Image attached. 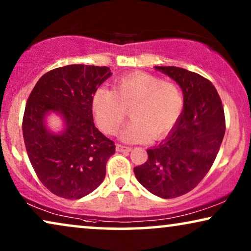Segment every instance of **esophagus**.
Returning <instances> with one entry per match:
<instances>
[{
    "instance_id": "esophagus-1",
    "label": "esophagus",
    "mask_w": 251,
    "mask_h": 251,
    "mask_svg": "<svg viewBox=\"0 0 251 251\" xmlns=\"http://www.w3.org/2000/svg\"><path fill=\"white\" fill-rule=\"evenodd\" d=\"M116 151H118V152H130V151H131V147L121 145V144H116Z\"/></svg>"
}]
</instances>
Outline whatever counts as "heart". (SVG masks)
<instances>
[{
  "label": "heart",
  "instance_id": "1",
  "mask_svg": "<svg viewBox=\"0 0 251 251\" xmlns=\"http://www.w3.org/2000/svg\"><path fill=\"white\" fill-rule=\"evenodd\" d=\"M184 108L179 85L155 75L133 73L119 78L113 90L99 88L92 96V111L99 128L114 135L128 112L132 122L121 132L128 143L163 138L177 125Z\"/></svg>",
  "mask_w": 251,
  "mask_h": 251
}]
</instances>
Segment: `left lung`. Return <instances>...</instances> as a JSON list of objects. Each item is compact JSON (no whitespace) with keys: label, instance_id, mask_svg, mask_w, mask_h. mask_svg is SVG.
I'll use <instances>...</instances> for the list:
<instances>
[{"label":"left lung","instance_id":"left-lung-1","mask_svg":"<svg viewBox=\"0 0 251 251\" xmlns=\"http://www.w3.org/2000/svg\"><path fill=\"white\" fill-rule=\"evenodd\" d=\"M180 85L184 111L169 136L147 150L149 159L133 171L151 193L174 199L193 190L217 156L225 135V114L208 78L175 66H156Z\"/></svg>","mask_w":251,"mask_h":251}]
</instances>
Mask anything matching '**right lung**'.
Masks as SVG:
<instances>
[{
	"instance_id": "obj_1",
	"label": "right lung",
	"mask_w": 251,
	"mask_h": 251,
	"mask_svg": "<svg viewBox=\"0 0 251 251\" xmlns=\"http://www.w3.org/2000/svg\"><path fill=\"white\" fill-rule=\"evenodd\" d=\"M111 75L106 66L54 68L37 81L27 99L23 118L27 155L41 183L57 197L81 199L104 180L115 145L95 126L92 96ZM49 111L63 115L67 128L59 135L45 128Z\"/></svg>"
}]
</instances>
